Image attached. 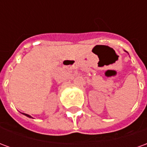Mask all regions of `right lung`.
Here are the masks:
<instances>
[{
	"mask_svg": "<svg viewBox=\"0 0 147 147\" xmlns=\"http://www.w3.org/2000/svg\"><path fill=\"white\" fill-rule=\"evenodd\" d=\"M24 115H25V116H27V117H30V115H28V114H26V113H24Z\"/></svg>",
	"mask_w": 147,
	"mask_h": 147,
	"instance_id": "add662e5",
	"label": "right lung"
}]
</instances>
